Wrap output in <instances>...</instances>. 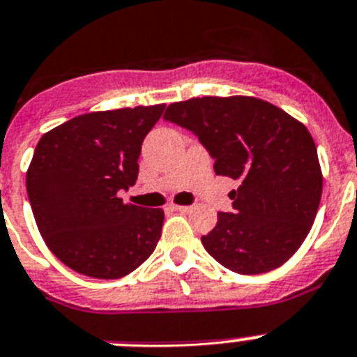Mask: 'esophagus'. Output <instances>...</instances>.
<instances>
[{"label": "esophagus", "instance_id": "obj_1", "mask_svg": "<svg viewBox=\"0 0 357 357\" xmlns=\"http://www.w3.org/2000/svg\"><path fill=\"white\" fill-rule=\"evenodd\" d=\"M174 211H178V212H190L192 211V206H188V205H172Z\"/></svg>", "mask_w": 357, "mask_h": 357}]
</instances>
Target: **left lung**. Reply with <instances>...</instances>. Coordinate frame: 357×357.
<instances>
[{
	"label": "left lung",
	"instance_id": "left-lung-1",
	"mask_svg": "<svg viewBox=\"0 0 357 357\" xmlns=\"http://www.w3.org/2000/svg\"><path fill=\"white\" fill-rule=\"evenodd\" d=\"M165 119L192 130L218 176L238 179L234 214L218 212L205 250L236 274H263L301 247L316 220L323 174L303 123L250 96H205L167 107Z\"/></svg>",
	"mask_w": 357,
	"mask_h": 357
}]
</instances>
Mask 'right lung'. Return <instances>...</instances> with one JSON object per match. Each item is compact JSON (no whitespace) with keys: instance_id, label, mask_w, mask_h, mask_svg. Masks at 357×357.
Segmentation results:
<instances>
[{"instance_id":"right-lung-1","label":"right lung","mask_w":357,"mask_h":357,"mask_svg":"<svg viewBox=\"0 0 357 357\" xmlns=\"http://www.w3.org/2000/svg\"><path fill=\"white\" fill-rule=\"evenodd\" d=\"M165 105L89 112L41 136L26 194L50 252L68 268L118 280L149 259L165 214L123 203L137 179L142 143Z\"/></svg>"}]
</instances>
